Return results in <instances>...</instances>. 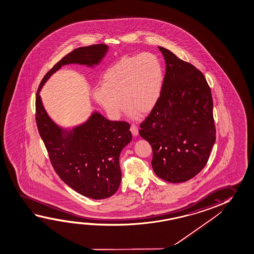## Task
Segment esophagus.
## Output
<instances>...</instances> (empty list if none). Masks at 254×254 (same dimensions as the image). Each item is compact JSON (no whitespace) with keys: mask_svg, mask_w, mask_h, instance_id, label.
Returning <instances> with one entry per match:
<instances>
[{"mask_svg":"<svg viewBox=\"0 0 254 254\" xmlns=\"http://www.w3.org/2000/svg\"><path fill=\"white\" fill-rule=\"evenodd\" d=\"M130 131L132 133L133 136L136 137L137 134H138V129H137V126L135 125H131V126H130Z\"/></svg>","mask_w":254,"mask_h":254,"instance_id":"esophagus-1","label":"esophagus"}]
</instances>
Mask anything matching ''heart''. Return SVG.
<instances>
[{"instance_id":"obj_1","label":"heart","mask_w":254,"mask_h":254,"mask_svg":"<svg viewBox=\"0 0 254 254\" xmlns=\"http://www.w3.org/2000/svg\"><path fill=\"white\" fill-rule=\"evenodd\" d=\"M163 81V67L155 55L124 57L105 71L101 87L94 89L93 98L113 119L121 116L123 104L131 117L144 116L157 105Z\"/></svg>"}]
</instances>
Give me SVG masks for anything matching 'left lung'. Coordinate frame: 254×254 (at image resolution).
Listing matches in <instances>:
<instances>
[{"label":"left lung","mask_w":254,"mask_h":254,"mask_svg":"<svg viewBox=\"0 0 254 254\" xmlns=\"http://www.w3.org/2000/svg\"><path fill=\"white\" fill-rule=\"evenodd\" d=\"M159 49L166 63L162 91L139 135L152 146L154 173L169 183H183L209 159L216 134L213 98L201 71L169 49Z\"/></svg>","instance_id":"left-lung-1"}]
</instances>
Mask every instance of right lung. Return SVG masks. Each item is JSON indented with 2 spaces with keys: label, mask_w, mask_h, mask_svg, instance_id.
Instances as JSON below:
<instances>
[{
  "label": "right lung",
  "mask_w": 254,
  "mask_h": 254,
  "mask_svg": "<svg viewBox=\"0 0 254 254\" xmlns=\"http://www.w3.org/2000/svg\"><path fill=\"white\" fill-rule=\"evenodd\" d=\"M109 50L105 44L78 48L59 61L45 75L36 94L38 130L49 159L61 179L78 193L103 199L117 192L122 179L119 157L132 139L126 122L109 121L94 111L88 119L64 129L46 112L40 96L42 86L64 65L77 64L93 68Z\"/></svg>",
  "instance_id": "1"
}]
</instances>
